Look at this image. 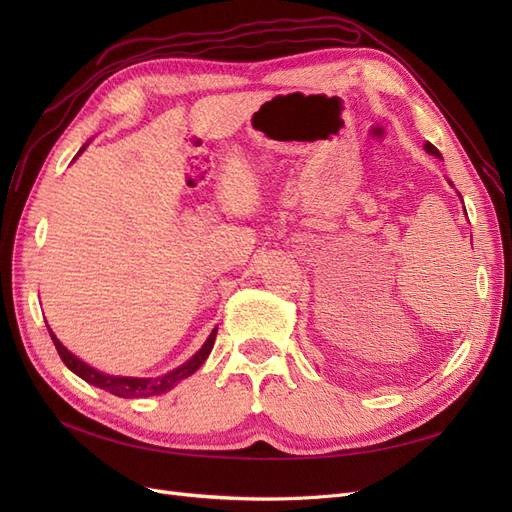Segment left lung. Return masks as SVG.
Wrapping results in <instances>:
<instances>
[{
    "instance_id": "obj_1",
    "label": "left lung",
    "mask_w": 512,
    "mask_h": 512,
    "mask_svg": "<svg viewBox=\"0 0 512 512\" xmlns=\"http://www.w3.org/2000/svg\"><path fill=\"white\" fill-rule=\"evenodd\" d=\"M425 149H427V151L431 153V156H436V158H442V156H440V151H438L436 147H433L431 143H425ZM463 211H466V207H463Z\"/></svg>"
}]
</instances>
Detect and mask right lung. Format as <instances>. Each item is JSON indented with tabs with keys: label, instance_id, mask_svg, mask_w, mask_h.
<instances>
[{
	"label": "right lung",
	"instance_id": "1",
	"mask_svg": "<svg viewBox=\"0 0 512 512\" xmlns=\"http://www.w3.org/2000/svg\"><path fill=\"white\" fill-rule=\"evenodd\" d=\"M46 327H49V324H46ZM49 333H51L53 344H55V348H57V352L61 356V361H64L66 367L70 371H74V374L79 376V378H83L85 382L94 384V386H98V389H104V391L113 393L117 397H149V395H162V393L173 389V386L177 382H181L183 378L192 376L194 371L207 361V356H209V352H211V348L215 344V335H218V329L211 331V335L207 337V342L203 344V348H200L188 363H183L181 367L168 371V374H164L160 378H126V376L102 374V371H98L94 367H89L87 363H83L79 356H74L64 344L59 342V339L55 337V333L51 329H49Z\"/></svg>",
	"mask_w": 512,
	"mask_h": 512
}]
</instances>
